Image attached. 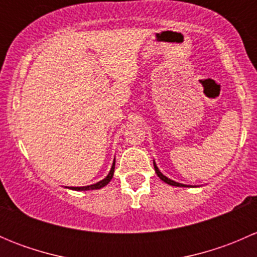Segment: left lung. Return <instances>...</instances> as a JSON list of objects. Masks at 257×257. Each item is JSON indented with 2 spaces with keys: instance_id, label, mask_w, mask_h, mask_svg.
<instances>
[{
  "instance_id": "obj_1",
  "label": "left lung",
  "mask_w": 257,
  "mask_h": 257,
  "mask_svg": "<svg viewBox=\"0 0 257 257\" xmlns=\"http://www.w3.org/2000/svg\"><path fill=\"white\" fill-rule=\"evenodd\" d=\"M154 169H155V173H157L158 177L162 179L163 181H165V183H167V184H169V185H173V186H188V185H184V184L177 183V181H174V180H170L169 178H167V177H165V175H163L162 173L159 172V169H158L157 165H155V163H154Z\"/></svg>"
}]
</instances>
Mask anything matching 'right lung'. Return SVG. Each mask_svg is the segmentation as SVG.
Returning a JSON list of instances; mask_svg holds the SVG:
<instances>
[{"mask_svg":"<svg viewBox=\"0 0 257 257\" xmlns=\"http://www.w3.org/2000/svg\"><path fill=\"white\" fill-rule=\"evenodd\" d=\"M114 165H115V163H113L112 169H110L109 174H108L107 177L103 179V180L98 181V183L93 184V185H88V186H71V188H69V189H72V190H78L79 191V190H93V189L103 188V186H105L108 183H109L110 180H112L113 174H114Z\"/></svg>","mask_w":257,"mask_h":257,"instance_id":"right-lung-1","label":"right lung"}]
</instances>
